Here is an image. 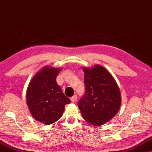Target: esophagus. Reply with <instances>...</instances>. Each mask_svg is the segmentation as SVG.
I'll return each mask as SVG.
<instances>
[{
  "mask_svg": "<svg viewBox=\"0 0 152 152\" xmlns=\"http://www.w3.org/2000/svg\"><path fill=\"white\" fill-rule=\"evenodd\" d=\"M70 100H71V101L73 102H76V100H77V96L76 95H74L73 96L70 98Z\"/></svg>",
  "mask_w": 152,
  "mask_h": 152,
  "instance_id": "1",
  "label": "esophagus"
}]
</instances>
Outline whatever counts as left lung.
Segmentation results:
<instances>
[{"mask_svg": "<svg viewBox=\"0 0 152 152\" xmlns=\"http://www.w3.org/2000/svg\"><path fill=\"white\" fill-rule=\"evenodd\" d=\"M85 94L78 106L85 121L94 126L107 123L116 116L121 104V94L114 77L105 68L96 65L83 67Z\"/></svg>", "mask_w": 152, "mask_h": 152, "instance_id": "obj_1", "label": "left lung"}]
</instances>
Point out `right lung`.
<instances>
[{"mask_svg":"<svg viewBox=\"0 0 152 152\" xmlns=\"http://www.w3.org/2000/svg\"><path fill=\"white\" fill-rule=\"evenodd\" d=\"M61 70L47 65L33 76L27 87L26 100L29 112L36 121L45 125L57 121L65 104L71 102L56 80Z\"/></svg>","mask_w":152,"mask_h":152,"instance_id":"obj_1","label":"right lung"}]
</instances>
